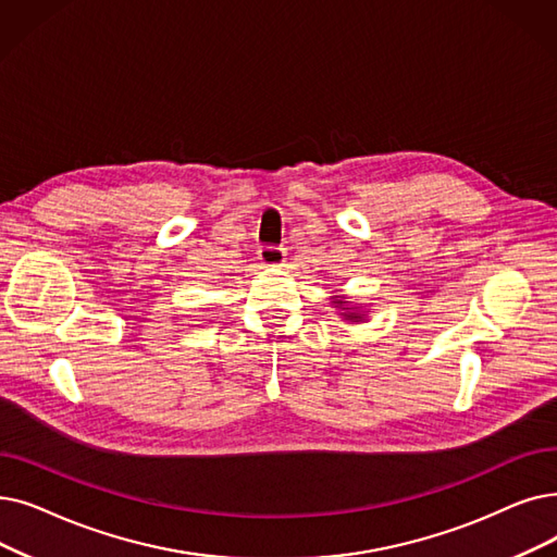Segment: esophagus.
Returning a JSON list of instances; mask_svg holds the SVG:
<instances>
[{"label":"esophagus","instance_id":"1","mask_svg":"<svg viewBox=\"0 0 557 557\" xmlns=\"http://www.w3.org/2000/svg\"><path fill=\"white\" fill-rule=\"evenodd\" d=\"M259 259L263 265H269V269H277V265H282L286 259V250L280 246H263L259 250Z\"/></svg>","mask_w":557,"mask_h":557}]
</instances>
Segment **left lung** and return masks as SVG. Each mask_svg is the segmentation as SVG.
Here are the masks:
<instances>
[{
	"label": "left lung",
	"instance_id": "obj_1",
	"mask_svg": "<svg viewBox=\"0 0 557 557\" xmlns=\"http://www.w3.org/2000/svg\"><path fill=\"white\" fill-rule=\"evenodd\" d=\"M336 309H342V319L348 323H364L367 321V309L361 305L348 302L344 296H332L330 298Z\"/></svg>",
	"mask_w": 557,
	"mask_h": 557
}]
</instances>
